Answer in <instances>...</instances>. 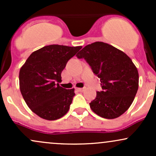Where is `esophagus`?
<instances>
[{
    "instance_id": "34e87169",
    "label": "esophagus",
    "mask_w": 156,
    "mask_h": 156,
    "mask_svg": "<svg viewBox=\"0 0 156 156\" xmlns=\"http://www.w3.org/2000/svg\"><path fill=\"white\" fill-rule=\"evenodd\" d=\"M76 89L78 91V92H83V91L86 89V87H83V88H77Z\"/></svg>"
}]
</instances>
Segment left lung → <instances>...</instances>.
Returning a JSON list of instances; mask_svg holds the SVG:
<instances>
[{"label":"left lung","instance_id":"8db88e82","mask_svg":"<svg viewBox=\"0 0 156 156\" xmlns=\"http://www.w3.org/2000/svg\"><path fill=\"white\" fill-rule=\"evenodd\" d=\"M84 58L100 78L103 91L89 103L92 110L105 119L119 117L133 103L139 88V73L124 52L110 44L96 42L76 55Z\"/></svg>","mask_w":156,"mask_h":156}]
</instances>
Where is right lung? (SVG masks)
I'll use <instances>...</instances> for the list:
<instances>
[{
	"label": "right lung",
	"mask_w": 156,
	"mask_h": 156,
	"mask_svg": "<svg viewBox=\"0 0 156 156\" xmlns=\"http://www.w3.org/2000/svg\"><path fill=\"white\" fill-rule=\"evenodd\" d=\"M51 44L31 53L20 68V89L31 110L41 118L55 120L69 111L76 95L74 89L59 86L62 72L67 62L81 49Z\"/></svg>",
	"instance_id": "obj_1"
}]
</instances>
